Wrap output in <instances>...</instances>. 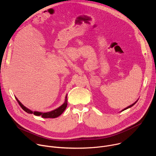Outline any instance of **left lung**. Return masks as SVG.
Listing matches in <instances>:
<instances>
[{
  "instance_id": "8db88e82",
  "label": "left lung",
  "mask_w": 156,
  "mask_h": 156,
  "mask_svg": "<svg viewBox=\"0 0 156 156\" xmlns=\"http://www.w3.org/2000/svg\"><path fill=\"white\" fill-rule=\"evenodd\" d=\"M137 101H136V102H135V103H133V104H131V105H129V106H128V107H126V108H124V109H123V110H122V111H123V110H126V109H127V108H129V107H132V106H133V105H135V104H136V102H137Z\"/></svg>"
}]
</instances>
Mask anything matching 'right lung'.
I'll list each match as a JSON object with an SVG mask.
<instances>
[{"label":"right lung","instance_id":"add662e5","mask_svg":"<svg viewBox=\"0 0 156 156\" xmlns=\"http://www.w3.org/2000/svg\"><path fill=\"white\" fill-rule=\"evenodd\" d=\"M15 99L17 101L19 105H20V107L22 108V109L24 110L26 112H27L28 114H33L34 115H37V116H41L42 118H52V119H54V118L58 117V116H60L64 112V110H65L66 106H67V101H66V96L65 103L63 104H62L60 107H59L58 108L51 111V112H44V113L39 112H33V111L28 109V108H27L26 107H25L23 104H22L18 100V99L16 97H15Z\"/></svg>","mask_w":156,"mask_h":156}]
</instances>
